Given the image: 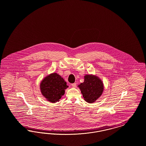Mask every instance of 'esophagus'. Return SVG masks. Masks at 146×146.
<instances>
[{
	"mask_svg": "<svg viewBox=\"0 0 146 146\" xmlns=\"http://www.w3.org/2000/svg\"><path fill=\"white\" fill-rule=\"evenodd\" d=\"M72 85V86L73 87H76V83H74V84H71Z\"/></svg>",
	"mask_w": 146,
	"mask_h": 146,
	"instance_id": "esophagus-1",
	"label": "esophagus"
}]
</instances>
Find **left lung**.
<instances>
[{"instance_id":"8db88e82","label":"left lung","mask_w":146,"mask_h":146,"mask_svg":"<svg viewBox=\"0 0 146 146\" xmlns=\"http://www.w3.org/2000/svg\"><path fill=\"white\" fill-rule=\"evenodd\" d=\"M85 101L93 103L102 95L104 90V84L98 76L93 74H87L84 76V82L78 86Z\"/></svg>"}]
</instances>
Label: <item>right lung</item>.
I'll list each match as a JSON object with an SVG mask.
<instances>
[{"label":"right lung","mask_w":146,"mask_h":146,"mask_svg":"<svg viewBox=\"0 0 146 146\" xmlns=\"http://www.w3.org/2000/svg\"><path fill=\"white\" fill-rule=\"evenodd\" d=\"M41 94L51 103L59 102L68 86L60 75L52 73L45 76L40 83Z\"/></svg>","instance_id":"1"}]
</instances>
